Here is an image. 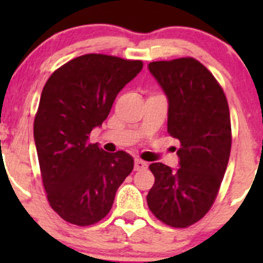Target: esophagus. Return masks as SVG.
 <instances>
[{"instance_id": "34e87169", "label": "esophagus", "mask_w": 263, "mask_h": 263, "mask_svg": "<svg viewBox=\"0 0 263 263\" xmlns=\"http://www.w3.org/2000/svg\"><path fill=\"white\" fill-rule=\"evenodd\" d=\"M147 164L145 161L140 160V159H136L135 160V171H142V169H146Z\"/></svg>"}]
</instances>
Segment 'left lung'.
Listing matches in <instances>:
<instances>
[{
    "instance_id": "1",
    "label": "left lung",
    "mask_w": 263,
    "mask_h": 263,
    "mask_svg": "<svg viewBox=\"0 0 263 263\" xmlns=\"http://www.w3.org/2000/svg\"><path fill=\"white\" fill-rule=\"evenodd\" d=\"M168 99V132L181 147L179 168L150 164L155 183L151 213L164 224L187 228L213 206L227 171L232 126L227 97L213 73L191 57L148 63Z\"/></svg>"
}]
</instances>
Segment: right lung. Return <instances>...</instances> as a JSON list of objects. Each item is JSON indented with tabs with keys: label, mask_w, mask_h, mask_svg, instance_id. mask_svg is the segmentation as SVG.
Wrapping results in <instances>:
<instances>
[{
	"label": "right lung",
	"mask_w": 263,
	"mask_h": 263,
	"mask_svg": "<svg viewBox=\"0 0 263 263\" xmlns=\"http://www.w3.org/2000/svg\"><path fill=\"white\" fill-rule=\"evenodd\" d=\"M142 66L141 61L91 53L61 66L44 85L34 141L50 208L67 222L87 227L107 216L134 169L129 154L107 153L87 141Z\"/></svg>",
	"instance_id": "1"
}]
</instances>
